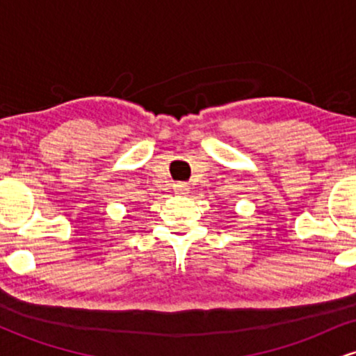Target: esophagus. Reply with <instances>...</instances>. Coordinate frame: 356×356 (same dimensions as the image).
<instances>
[{
	"label": "esophagus",
	"instance_id": "obj_1",
	"mask_svg": "<svg viewBox=\"0 0 356 356\" xmlns=\"http://www.w3.org/2000/svg\"><path fill=\"white\" fill-rule=\"evenodd\" d=\"M174 191H175V194L186 195V194H189V186H187L186 182H177V184H174Z\"/></svg>",
	"mask_w": 356,
	"mask_h": 356
}]
</instances>
